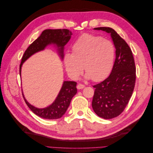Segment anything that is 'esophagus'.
<instances>
[{
    "label": "esophagus",
    "mask_w": 153,
    "mask_h": 153,
    "mask_svg": "<svg viewBox=\"0 0 153 153\" xmlns=\"http://www.w3.org/2000/svg\"><path fill=\"white\" fill-rule=\"evenodd\" d=\"M76 87H77L78 89H84V88L85 87V85H83V84H78L77 85Z\"/></svg>",
    "instance_id": "34e87169"
}]
</instances>
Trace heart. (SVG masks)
Wrapping results in <instances>:
<instances>
[{
  "label": "heart",
  "instance_id": "b5f03b06",
  "mask_svg": "<svg viewBox=\"0 0 153 153\" xmlns=\"http://www.w3.org/2000/svg\"><path fill=\"white\" fill-rule=\"evenodd\" d=\"M115 48L110 41L100 36L85 34L78 38L72 48V53H66L64 57L66 70L76 79L83 71L85 78L95 82L105 78L112 69Z\"/></svg>",
  "mask_w": 153,
  "mask_h": 153
}]
</instances>
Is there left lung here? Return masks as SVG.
<instances>
[{"label":"left lung","instance_id":"8db88e82","mask_svg":"<svg viewBox=\"0 0 153 153\" xmlns=\"http://www.w3.org/2000/svg\"><path fill=\"white\" fill-rule=\"evenodd\" d=\"M110 34L115 48V60L109 76L94 85L92 106L99 117L112 119L121 114L131 98L135 87L136 68L128 45L113 29L97 27Z\"/></svg>","mask_w":153,"mask_h":153}]
</instances>
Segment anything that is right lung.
Segmentation results:
<instances>
[{"label": "right lung", "mask_w": 153, "mask_h": 153, "mask_svg": "<svg viewBox=\"0 0 153 153\" xmlns=\"http://www.w3.org/2000/svg\"><path fill=\"white\" fill-rule=\"evenodd\" d=\"M72 32L68 29H47L42 32L41 36L27 48L23 55L20 65V75L23 64L32 55L44 50L48 45H53L57 48V52L61 60L64 58L65 45L71 38ZM76 82L64 81L56 99L47 107L39 108L30 104L23 96L29 108L38 116L46 119H57L62 117L69 107L73 97L77 92ZM23 93V92H22Z\"/></svg>", "instance_id": "obj_1"}]
</instances>
